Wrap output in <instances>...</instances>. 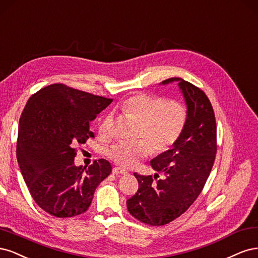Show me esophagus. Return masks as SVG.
Segmentation results:
<instances>
[{
  "label": "esophagus",
  "mask_w": 258,
  "mask_h": 258,
  "mask_svg": "<svg viewBox=\"0 0 258 258\" xmlns=\"http://www.w3.org/2000/svg\"><path fill=\"white\" fill-rule=\"evenodd\" d=\"M112 173H113V174H126L127 171H126L125 169L121 168V167H114V168L112 169Z\"/></svg>",
  "instance_id": "esophagus-1"
}]
</instances>
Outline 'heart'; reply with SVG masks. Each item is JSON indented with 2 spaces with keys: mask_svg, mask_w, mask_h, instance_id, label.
<instances>
[{
  "mask_svg": "<svg viewBox=\"0 0 258 258\" xmlns=\"http://www.w3.org/2000/svg\"><path fill=\"white\" fill-rule=\"evenodd\" d=\"M126 117L140 123L139 140L133 144L119 143L106 151L107 155L123 167H133L152 152H164L176 143L183 132L187 110L177 101H166L159 95L136 94L120 106ZM112 125V115L107 114L99 125V133L108 136Z\"/></svg>",
  "mask_w": 258,
  "mask_h": 258,
  "instance_id": "obj_1",
  "label": "heart"
}]
</instances>
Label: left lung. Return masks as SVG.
I'll list each match as a JSON object with an SVG mask.
<instances>
[{"instance_id":"8db88e82","label":"left lung","mask_w":258,"mask_h":258,"mask_svg":"<svg viewBox=\"0 0 258 258\" xmlns=\"http://www.w3.org/2000/svg\"><path fill=\"white\" fill-rule=\"evenodd\" d=\"M178 82L187 110L185 127L169 150L151 160L152 168L164 174L134 173L137 193L126 201L133 217L151 226H161L179 218L203 190L217 154V123L212 105L204 91L181 78H169L160 85Z\"/></svg>"}]
</instances>
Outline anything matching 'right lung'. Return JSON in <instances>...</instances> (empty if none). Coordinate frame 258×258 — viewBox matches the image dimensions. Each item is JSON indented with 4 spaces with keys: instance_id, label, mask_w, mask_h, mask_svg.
Listing matches in <instances>:
<instances>
[{
    "instance_id": "right-lung-1",
    "label": "right lung",
    "mask_w": 258,
    "mask_h": 258,
    "mask_svg": "<svg viewBox=\"0 0 258 258\" xmlns=\"http://www.w3.org/2000/svg\"><path fill=\"white\" fill-rule=\"evenodd\" d=\"M112 102L54 84L33 94L19 120L17 161L35 203L56 218L88 210L95 188L109 176L111 165L95 161L76 166L75 146L94 137L90 122Z\"/></svg>"
}]
</instances>
